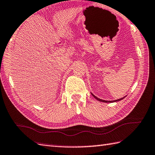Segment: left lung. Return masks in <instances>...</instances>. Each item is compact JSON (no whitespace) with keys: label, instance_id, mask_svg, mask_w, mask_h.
Here are the masks:
<instances>
[{"label":"left lung","instance_id":"obj_1","mask_svg":"<svg viewBox=\"0 0 155 155\" xmlns=\"http://www.w3.org/2000/svg\"><path fill=\"white\" fill-rule=\"evenodd\" d=\"M92 94V96L94 97V98L97 100H98V101H100V102H106V103H110V102H117V101H120V100H121L122 99H124L125 97H124V98H120V99H118V100H113V101H107V100H102V99H100V98H98V97H96V96H95L94 94Z\"/></svg>","mask_w":155,"mask_h":155}]
</instances>
